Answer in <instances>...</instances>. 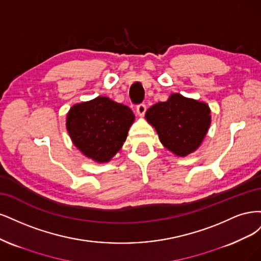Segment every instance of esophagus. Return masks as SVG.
Listing matches in <instances>:
<instances>
[{
  "mask_svg": "<svg viewBox=\"0 0 261 261\" xmlns=\"http://www.w3.org/2000/svg\"><path fill=\"white\" fill-rule=\"evenodd\" d=\"M146 112V105L145 104H140L137 106V113L140 117H143L145 115Z\"/></svg>",
  "mask_w": 261,
  "mask_h": 261,
  "instance_id": "obj_1",
  "label": "esophagus"
}]
</instances>
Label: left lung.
Here are the masks:
<instances>
[{"label":"left lung","mask_w":261,"mask_h":261,"mask_svg":"<svg viewBox=\"0 0 261 261\" xmlns=\"http://www.w3.org/2000/svg\"><path fill=\"white\" fill-rule=\"evenodd\" d=\"M145 118L157 131L162 144L181 157L199 147L212 122L210 108L206 103L179 93L149 107Z\"/></svg>","instance_id":"obj_1"}]
</instances>
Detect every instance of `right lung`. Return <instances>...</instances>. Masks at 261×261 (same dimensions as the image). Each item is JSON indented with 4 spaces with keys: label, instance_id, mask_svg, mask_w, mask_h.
I'll return each mask as SVG.
<instances>
[{
    "label": "right lung",
    "instance_id": "add662e5",
    "mask_svg": "<svg viewBox=\"0 0 261 261\" xmlns=\"http://www.w3.org/2000/svg\"><path fill=\"white\" fill-rule=\"evenodd\" d=\"M131 109L106 96L74 104L66 128L80 152L96 163H107L122 147L134 121Z\"/></svg>",
    "mask_w": 261,
    "mask_h": 261
}]
</instances>
